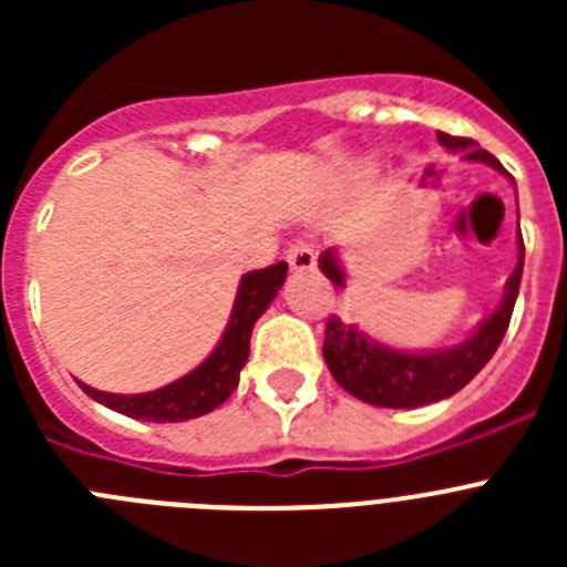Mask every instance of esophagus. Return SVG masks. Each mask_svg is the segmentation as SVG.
I'll return each instance as SVG.
<instances>
[{
  "label": "esophagus",
  "instance_id": "1",
  "mask_svg": "<svg viewBox=\"0 0 567 567\" xmlns=\"http://www.w3.org/2000/svg\"><path fill=\"white\" fill-rule=\"evenodd\" d=\"M287 260L295 272H309V269L318 267V252H315V247L307 244V240H295L287 249Z\"/></svg>",
  "mask_w": 567,
  "mask_h": 567
}]
</instances>
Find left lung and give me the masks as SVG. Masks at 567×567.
Segmentation results:
<instances>
[{"mask_svg": "<svg viewBox=\"0 0 567 567\" xmlns=\"http://www.w3.org/2000/svg\"><path fill=\"white\" fill-rule=\"evenodd\" d=\"M437 142L452 153H463L465 162L488 164L497 173L508 175L503 164L488 150H480L474 138L437 133ZM517 269L511 272L508 284H505L499 307L488 318L480 320V327L474 329L471 338H465L457 346H449V349L403 352V349L369 338L354 323H343L332 315L327 323V338H323V360H327L329 372L338 380L340 389H346L363 403L383 405V409H420V405L437 403V400L457 394L465 383L477 378L480 369L488 363L491 354L497 352V346L503 343L511 312L517 303L519 280H523V235H517ZM318 264L320 272L327 275L334 287L346 289V275L334 249L320 252Z\"/></svg>", "mask_w": 567, "mask_h": 567, "instance_id": "1", "label": "left lung"}]
</instances>
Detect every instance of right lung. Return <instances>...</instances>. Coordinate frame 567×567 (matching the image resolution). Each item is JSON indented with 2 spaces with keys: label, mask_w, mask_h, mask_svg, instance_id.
<instances>
[{
  "label": "right lung",
  "mask_w": 567,
  "mask_h": 567,
  "mask_svg": "<svg viewBox=\"0 0 567 567\" xmlns=\"http://www.w3.org/2000/svg\"><path fill=\"white\" fill-rule=\"evenodd\" d=\"M287 269V264L280 260V264L255 269V272H247L240 278L233 315H229L221 340L213 349V354L202 365H195L189 374L144 394L99 392V389L79 380L82 392L96 403L113 409V412L135 420H150V423H182V420L213 412L238 389L240 369L247 365L249 358V338H252L255 320L267 312L278 289L284 287Z\"/></svg>",
  "instance_id": "obj_1"
}]
</instances>
